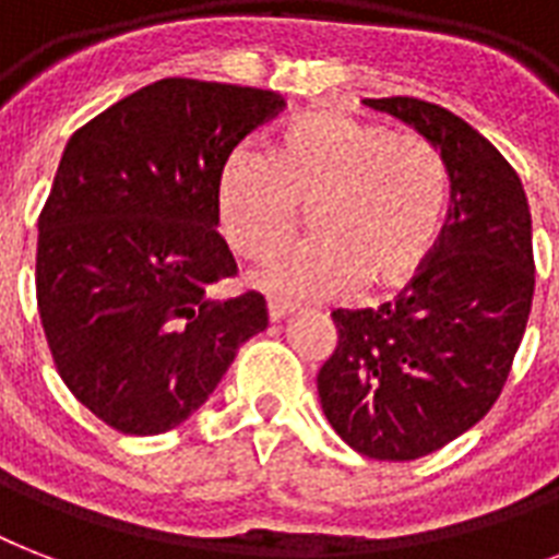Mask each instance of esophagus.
<instances>
[{
	"instance_id": "obj_1",
	"label": "esophagus",
	"mask_w": 559,
	"mask_h": 559,
	"mask_svg": "<svg viewBox=\"0 0 559 559\" xmlns=\"http://www.w3.org/2000/svg\"><path fill=\"white\" fill-rule=\"evenodd\" d=\"M266 313H270L272 322H278V319L293 313V305L284 301V298H266Z\"/></svg>"
}]
</instances>
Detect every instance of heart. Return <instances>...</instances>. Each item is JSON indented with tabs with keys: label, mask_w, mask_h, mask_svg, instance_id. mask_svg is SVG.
I'll use <instances>...</instances> for the list:
<instances>
[{
	"label": "heart",
	"mask_w": 559,
	"mask_h": 559,
	"mask_svg": "<svg viewBox=\"0 0 559 559\" xmlns=\"http://www.w3.org/2000/svg\"><path fill=\"white\" fill-rule=\"evenodd\" d=\"M447 202L450 174L432 142L340 109L296 118L270 156L240 147L217 179L219 228L243 258L281 252L310 209L316 240L258 275L289 298L354 287L380 296L408 284L441 237Z\"/></svg>",
	"instance_id": "b5f03b06"
}]
</instances>
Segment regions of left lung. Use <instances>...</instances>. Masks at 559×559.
<instances>
[{
  "label": "left lung",
  "mask_w": 559,
  "mask_h": 559,
  "mask_svg": "<svg viewBox=\"0 0 559 559\" xmlns=\"http://www.w3.org/2000/svg\"><path fill=\"white\" fill-rule=\"evenodd\" d=\"M432 142L452 205L429 261L377 310H333L336 348L316 385L359 455L415 461L441 450L502 394L534 298L528 197L485 135L429 100L368 98Z\"/></svg>",
  "instance_id": "1"
}]
</instances>
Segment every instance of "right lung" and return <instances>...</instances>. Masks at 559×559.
Returning a JSON list of instances; mask_svg holds the SVG:
<instances>
[{
  "mask_svg": "<svg viewBox=\"0 0 559 559\" xmlns=\"http://www.w3.org/2000/svg\"><path fill=\"white\" fill-rule=\"evenodd\" d=\"M287 107L278 92L162 78L69 139L39 211L37 307L66 389L124 435L197 412L266 328L217 231V179L237 144Z\"/></svg>",
  "mask_w": 559,
  "mask_h": 559,
  "instance_id": "add662e5",
  "label": "right lung"
}]
</instances>
